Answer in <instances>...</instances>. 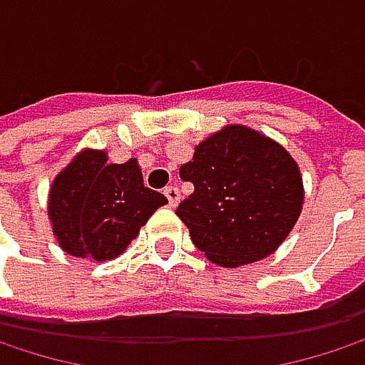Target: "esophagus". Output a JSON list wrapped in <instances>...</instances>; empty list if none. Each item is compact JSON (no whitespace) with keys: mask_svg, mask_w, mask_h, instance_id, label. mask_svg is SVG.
I'll use <instances>...</instances> for the list:
<instances>
[{"mask_svg":"<svg viewBox=\"0 0 365 365\" xmlns=\"http://www.w3.org/2000/svg\"><path fill=\"white\" fill-rule=\"evenodd\" d=\"M165 196H167V200H169L171 207H175V205L180 202V198H182L178 185H167V187H165Z\"/></svg>","mask_w":365,"mask_h":365,"instance_id":"1","label":"esophagus"}]
</instances>
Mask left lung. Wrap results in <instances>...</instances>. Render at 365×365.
<instances>
[{"label":"left lung","mask_w":365,"mask_h":365,"mask_svg":"<svg viewBox=\"0 0 365 365\" xmlns=\"http://www.w3.org/2000/svg\"><path fill=\"white\" fill-rule=\"evenodd\" d=\"M180 178L194 192L175 213L192 243L220 266L270 255L302 211V178L294 158L247 126H226L196 145Z\"/></svg>","instance_id":"left-lung-1"}]
</instances>
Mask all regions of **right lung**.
Wrapping results in <instances>:
<instances>
[{
  "label": "right lung",
  "mask_w": 365,
  "mask_h": 365,
  "mask_svg": "<svg viewBox=\"0 0 365 365\" xmlns=\"http://www.w3.org/2000/svg\"><path fill=\"white\" fill-rule=\"evenodd\" d=\"M167 198L143 185L130 158L110 165L106 152L84 150L50 187L48 215L58 245L76 257L120 255Z\"/></svg>",
  "instance_id": "right-lung-1"
}]
</instances>
